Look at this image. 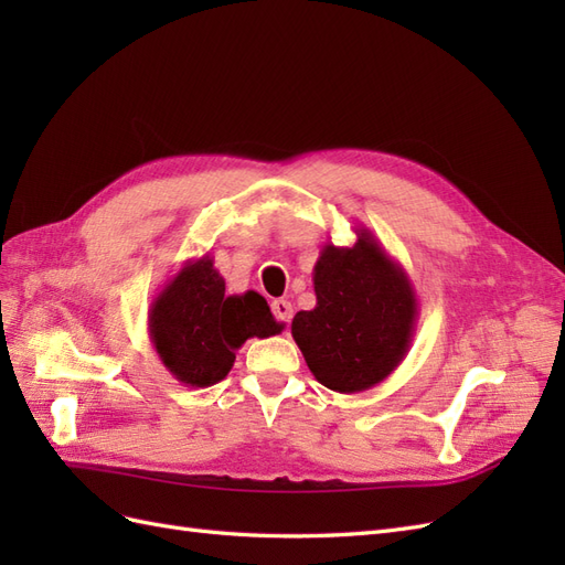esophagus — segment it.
<instances>
[{
  "label": "esophagus",
  "instance_id": "esophagus-1",
  "mask_svg": "<svg viewBox=\"0 0 565 565\" xmlns=\"http://www.w3.org/2000/svg\"><path fill=\"white\" fill-rule=\"evenodd\" d=\"M270 311H273V316H276V320H280V322L289 324V320H292V303H289L287 299H273Z\"/></svg>",
  "mask_w": 565,
  "mask_h": 565
}]
</instances>
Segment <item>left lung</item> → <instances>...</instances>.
Instances as JSON below:
<instances>
[{
    "mask_svg": "<svg viewBox=\"0 0 565 565\" xmlns=\"http://www.w3.org/2000/svg\"><path fill=\"white\" fill-rule=\"evenodd\" d=\"M313 289L316 309L292 320V337L313 377L337 393L384 382L407 355L419 318L405 268L370 228L355 226L353 245H322Z\"/></svg>",
    "mask_w": 565,
    "mask_h": 565,
    "instance_id": "1",
    "label": "left lung"
}]
</instances>
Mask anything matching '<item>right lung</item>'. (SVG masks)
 Masks as SVG:
<instances>
[{"instance_id": "1", "label": "right lung", "mask_w": 565, "mask_h": 565, "mask_svg": "<svg viewBox=\"0 0 565 565\" xmlns=\"http://www.w3.org/2000/svg\"><path fill=\"white\" fill-rule=\"evenodd\" d=\"M285 322L273 318L266 299L247 289L226 295V280L210 254L188 259L148 311V334L162 365L193 388L221 382L235 363V351L252 337L280 334Z\"/></svg>"}]
</instances>
